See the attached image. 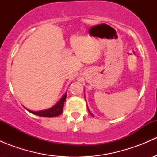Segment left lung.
Returning <instances> with one entry per match:
<instances>
[{
    "label": "left lung",
    "mask_w": 157,
    "mask_h": 157,
    "mask_svg": "<svg viewBox=\"0 0 157 157\" xmlns=\"http://www.w3.org/2000/svg\"><path fill=\"white\" fill-rule=\"evenodd\" d=\"M87 109H88V107H87ZM88 111H89V112H90V115H93V114L91 113V112H90V110H89V109H88Z\"/></svg>",
    "instance_id": "obj_1"
}]
</instances>
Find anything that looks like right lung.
I'll list each match as a JSON object with an SVG mask.
<instances>
[{"instance_id":"right-lung-1","label":"right lung","mask_w":157,"mask_h":157,"mask_svg":"<svg viewBox=\"0 0 157 157\" xmlns=\"http://www.w3.org/2000/svg\"><path fill=\"white\" fill-rule=\"evenodd\" d=\"M66 97H67V93H65V94L61 98V99L55 105H54L51 108L44 109V110L32 111L26 108L25 109L27 111H29V112H31L32 114H34V115H39V116L41 117H48H48L58 116V115H60L62 113L63 108H64V104L66 100Z\"/></svg>"}]
</instances>
